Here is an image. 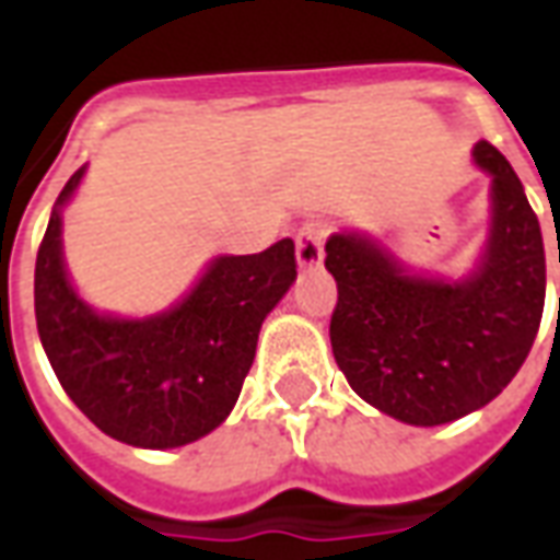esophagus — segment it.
<instances>
[{"label": "esophagus", "mask_w": 560, "mask_h": 560, "mask_svg": "<svg viewBox=\"0 0 560 560\" xmlns=\"http://www.w3.org/2000/svg\"><path fill=\"white\" fill-rule=\"evenodd\" d=\"M323 240H326V225L323 222H305L296 234V260L300 267H320Z\"/></svg>", "instance_id": "34e87169"}]
</instances>
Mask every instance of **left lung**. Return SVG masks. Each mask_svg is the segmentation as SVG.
<instances>
[{
  "mask_svg": "<svg viewBox=\"0 0 560 560\" xmlns=\"http://www.w3.org/2000/svg\"><path fill=\"white\" fill-rule=\"evenodd\" d=\"M475 163L492 175V228L487 255L466 281L407 276L359 234L326 243V269L338 281L329 320L335 362L355 395L418 428L457 421L501 395L544 317L537 213L490 142L475 144Z\"/></svg>",
  "mask_w": 560,
  "mask_h": 560,
  "instance_id": "obj_1",
  "label": "left lung"
}]
</instances>
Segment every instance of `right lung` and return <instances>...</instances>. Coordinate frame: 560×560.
I'll list each match as a JSON object with an SVG mask.
<instances>
[{
    "mask_svg": "<svg viewBox=\"0 0 560 560\" xmlns=\"http://www.w3.org/2000/svg\"><path fill=\"white\" fill-rule=\"evenodd\" d=\"M35 260L37 335L61 388L106 436L177 448L217 430L255 362L260 323L296 279L293 240L258 255L217 258L177 308L151 320L101 317L73 293L61 260L59 207Z\"/></svg>",
    "mask_w": 560,
    "mask_h": 560,
    "instance_id": "obj_1",
    "label": "right lung"
}]
</instances>
